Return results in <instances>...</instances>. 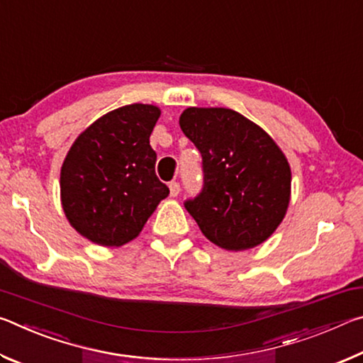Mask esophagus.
I'll list each match as a JSON object with an SVG mask.
<instances>
[{"instance_id": "1", "label": "esophagus", "mask_w": 363, "mask_h": 363, "mask_svg": "<svg viewBox=\"0 0 363 363\" xmlns=\"http://www.w3.org/2000/svg\"><path fill=\"white\" fill-rule=\"evenodd\" d=\"M179 190H181V184L179 182H177V181L169 182V194H171V196L179 195Z\"/></svg>"}]
</instances>
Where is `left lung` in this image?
Instances as JSON below:
<instances>
[{
	"label": "left lung",
	"mask_w": 363,
	"mask_h": 363,
	"mask_svg": "<svg viewBox=\"0 0 363 363\" xmlns=\"http://www.w3.org/2000/svg\"><path fill=\"white\" fill-rule=\"evenodd\" d=\"M182 133L201 153L203 186L184 206L208 240L230 251L272 235L290 201L291 171L269 134L230 108L184 110Z\"/></svg>",
	"instance_id": "left-lung-1"
}]
</instances>
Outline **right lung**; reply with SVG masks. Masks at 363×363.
<instances>
[{"label":"right lung","instance_id":"obj_1","mask_svg":"<svg viewBox=\"0 0 363 363\" xmlns=\"http://www.w3.org/2000/svg\"><path fill=\"white\" fill-rule=\"evenodd\" d=\"M155 106L131 104L108 112L79 134L60 169V199L70 224L102 247L139 235L169 189L155 174L150 134Z\"/></svg>","mask_w":363,"mask_h":363}]
</instances>
